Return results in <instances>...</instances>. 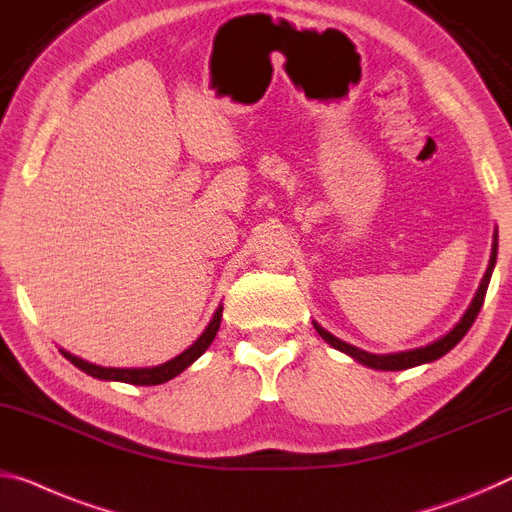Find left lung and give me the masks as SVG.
<instances>
[{
	"mask_svg": "<svg viewBox=\"0 0 512 512\" xmlns=\"http://www.w3.org/2000/svg\"><path fill=\"white\" fill-rule=\"evenodd\" d=\"M497 230H494V239H492V253H490V262H488V269L483 273V280L481 285H478L476 294L472 298V303L465 310V314L460 316V321L453 326L446 335H442L440 339H435V342L426 344V346H419V348H410V351H399V353H367L362 351V348L353 346V344H346L342 339H337L335 335H330L326 328H321L319 323L312 321V326L316 328V332L326 339V342L337 348V351H342L346 355H351L355 362L364 364V367L369 369H378V371H403V369H412V367H419V364H428V362H435L440 360L442 355H446L451 351L453 346H456L462 337L467 335V330L472 328L474 319L481 312L483 307V300H485V291H488L490 285V278H492V271H494V264H497Z\"/></svg>",
	"mask_w": 512,
	"mask_h": 512,
	"instance_id": "1",
	"label": "left lung"
}]
</instances>
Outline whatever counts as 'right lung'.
Instances as JSON below:
<instances>
[{"instance_id": "1", "label": "right lung", "mask_w": 512, "mask_h": 512, "mask_svg": "<svg viewBox=\"0 0 512 512\" xmlns=\"http://www.w3.org/2000/svg\"><path fill=\"white\" fill-rule=\"evenodd\" d=\"M221 316H223V305L216 307V312L212 316V321L207 323V328L202 330V335L193 342L186 351L180 355H175L173 360H168L164 364H157V367H134V369H118V367H100V364L86 362L72 355L68 351H63V358L70 360L77 369H81L88 376L100 378V380H118V383H129V385H161L168 383L170 378L180 376L184 369H189L193 362H196L202 353L207 351L209 344L214 342L218 328H221Z\"/></svg>"}]
</instances>
